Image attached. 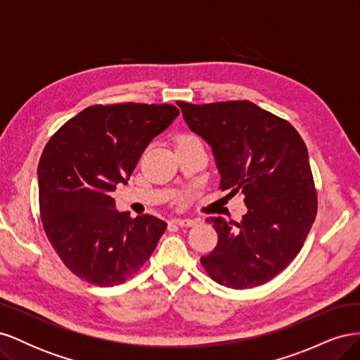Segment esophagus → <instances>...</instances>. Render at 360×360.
Masks as SVG:
<instances>
[{
	"label": "esophagus",
	"mask_w": 360,
	"mask_h": 360,
	"mask_svg": "<svg viewBox=\"0 0 360 360\" xmlns=\"http://www.w3.org/2000/svg\"><path fill=\"white\" fill-rule=\"evenodd\" d=\"M172 224H176L179 226H193L195 224H197V221L189 219V217H184V219H180V217H179V219H174Z\"/></svg>",
	"instance_id": "1"
}]
</instances>
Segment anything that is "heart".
<instances>
[{
    "instance_id": "b5f03b06",
    "label": "heart",
    "mask_w": 360,
    "mask_h": 360,
    "mask_svg": "<svg viewBox=\"0 0 360 360\" xmlns=\"http://www.w3.org/2000/svg\"><path fill=\"white\" fill-rule=\"evenodd\" d=\"M192 138H195V136H192V135H180V136H179V139H177V143H180V141H186V139H192Z\"/></svg>"
}]
</instances>
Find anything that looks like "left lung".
Listing matches in <instances>:
<instances>
[{
    "label": "left lung",
    "mask_w": 360,
    "mask_h": 360,
    "mask_svg": "<svg viewBox=\"0 0 360 360\" xmlns=\"http://www.w3.org/2000/svg\"><path fill=\"white\" fill-rule=\"evenodd\" d=\"M192 132L212 146L228 197L243 195L240 222L209 217L217 245L201 264L234 290L266 284L296 258L317 216V191L302 136L249 101L179 102Z\"/></svg>",
    "instance_id": "8db88e82"
}]
</instances>
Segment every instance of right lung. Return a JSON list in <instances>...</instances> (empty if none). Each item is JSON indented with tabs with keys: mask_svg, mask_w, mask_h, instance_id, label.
Listing matches in <instances>:
<instances>
[{
	"mask_svg": "<svg viewBox=\"0 0 360 360\" xmlns=\"http://www.w3.org/2000/svg\"><path fill=\"white\" fill-rule=\"evenodd\" d=\"M180 114L168 103L93 105L64 123L39 162L43 230L72 274L114 287L153 254L167 222L118 212L111 192L129 177L151 139Z\"/></svg>",
	"mask_w": 360,
	"mask_h": 360,
	"instance_id": "obj_1",
	"label": "right lung"
}]
</instances>
